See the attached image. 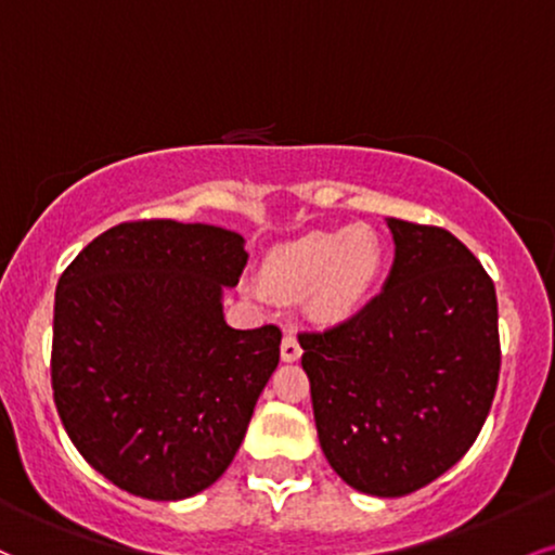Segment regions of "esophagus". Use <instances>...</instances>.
<instances>
[{"instance_id":"34e87169","label":"esophagus","mask_w":555,"mask_h":555,"mask_svg":"<svg viewBox=\"0 0 555 555\" xmlns=\"http://www.w3.org/2000/svg\"><path fill=\"white\" fill-rule=\"evenodd\" d=\"M299 357H302V346H299L297 336L292 331L284 333V338H282V359H284V362H297Z\"/></svg>"}]
</instances>
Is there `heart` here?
Instances as JSON below:
<instances>
[{
    "instance_id": "b5f03b06",
    "label": "heart",
    "mask_w": 555,
    "mask_h": 555,
    "mask_svg": "<svg viewBox=\"0 0 555 555\" xmlns=\"http://www.w3.org/2000/svg\"><path fill=\"white\" fill-rule=\"evenodd\" d=\"M377 271L379 243L370 230H310L273 253L263 282L282 297L312 289L320 315L344 318L364 302Z\"/></svg>"
}]
</instances>
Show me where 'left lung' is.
I'll return each mask as SVG.
<instances>
[{
    "label": "left lung",
    "instance_id": "obj_1",
    "mask_svg": "<svg viewBox=\"0 0 555 555\" xmlns=\"http://www.w3.org/2000/svg\"><path fill=\"white\" fill-rule=\"evenodd\" d=\"M383 292L325 333H302L318 439L370 496L431 483L476 442L499 383V312L478 258L439 227L385 219Z\"/></svg>",
    "mask_w": 555,
    "mask_h": 555
}]
</instances>
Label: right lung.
Masks as SVG:
<instances>
[{
    "label": "right lung",
    "instance_id": "add662e5",
    "mask_svg": "<svg viewBox=\"0 0 555 555\" xmlns=\"http://www.w3.org/2000/svg\"><path fill=\"white\" fill-rule=\"evenodd\" d=\"M245 263L240 232L152 219L111 227L59 279L53 400L118 489L180 502L230 468L282 344L224 320Z\"/></svg>",
    "mask_w": 555,
    "mask_h": 555
}]
</instances>
